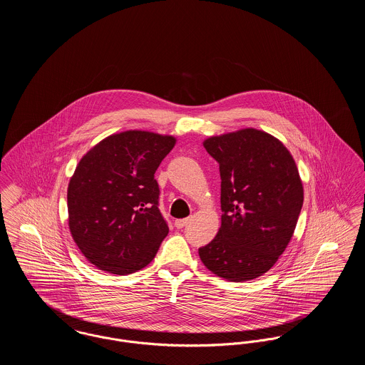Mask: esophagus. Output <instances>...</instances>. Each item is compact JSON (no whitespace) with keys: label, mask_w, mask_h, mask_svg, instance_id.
<instances>
[{"label":"esophagus","mask_w":365,"mask_h":365,"mask_svg":"<svg viewBox=\"0 0 365 365\" xmlns=\"http://www.w3.org/2000/svg\"><path fill=\"white\" fill-rule=\"evenodd\" d=\"M190 220V217H186V219H178V220H175V227H178V228H182V227L186 226V225H187Z\"/></svg>","instance_id":"esophagus-1"}]
</instances>
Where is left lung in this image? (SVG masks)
I'll use <instances>...</instances> for the list:
<instances>
[{
	"label": "left lung",
	"instance_id": "obj_1",
	"mask_svg": "<svg viewBox=\"0 0 365 365\" xmlns=\"http://www.w3.org/2000/svg\"><path fill=\"white\" fill-rule=\"evenodd\" d=\"M204 148L219 163L223 215L215 240L198 249L200 259L231 282L259 278L284 252L302 208L294 158L256 128L210 137Z\"/></svg>",
	"mask_w": 365,
	"mask_h": 365
}]
</instances>
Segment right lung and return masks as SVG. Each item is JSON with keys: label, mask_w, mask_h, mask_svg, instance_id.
<instances>
[{"label": "right lung", "mask_w": 365, "mask_h": 365, "mask_svg": "<svg viewBox=\"0 0 365 365\" xmlns=\"http://www.w3.org/2000/svg\"><path fill=\"white\" fill-rule=\"evenodd\" d=\"M176 139L124 131L103 139L79 161L67 192L71 234L98 269L128 275L155 259L168 225L155 179Z\"/></svg>", "instance_id": "1"}]
</instances>
